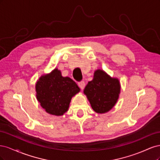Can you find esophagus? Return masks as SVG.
Segmentation results:
<instances>
[{"mask_svg": "<svg viewBox=\"0 0 160 160\" xmlns=\"http://www.w3.org/2000/svg\"><path fill=\"white\" fill-rule=\"evenodd\" d=\"M78 85H79V87L81 89H83L85 88V83L83 81H80V82H79V83H78Z\"/></svg>", "mask_w": 160, "mask_h": 160, "instance_id": "esophagus-1", "label": "esophagus"}]
</instances>
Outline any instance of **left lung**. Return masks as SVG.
Instances as JSON below:
<instances>
[{
  "mask_svg": "<svg viewBox=\"0 0 160 160\" xmlns=\"http://www.w3.org/2000/svg\"><path fill=\"white\" fill-rule=\"evenodd\" d=\"M121 90L119 81L101 69L96 70L93 79L84 89L92 109L98 113H105L112 109L118 100Z\"/></svg>",
  "mask_w": 160,
  "mask_h": 160,
  "instance_id": "1",
  "label": "left lung"
}]
</instances>
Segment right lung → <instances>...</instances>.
<instances>
[{"label": "right lung", "mask_w": 160, "mask_h": 160, "mask_svg": "<svg viewBox=\"0 0 160 160\" xmlns=\"http://www.w3.org/2000/svg\"><path fill=\"white\" fill-rule=\"evenodd\" d=\"M35 89L41 107L47 113L56 116L68 111L71 98L80 91L73 80L62 77L57 69L42 75L37 81Z\"/></svg>", "instance_id": "1"}]
</instances>
